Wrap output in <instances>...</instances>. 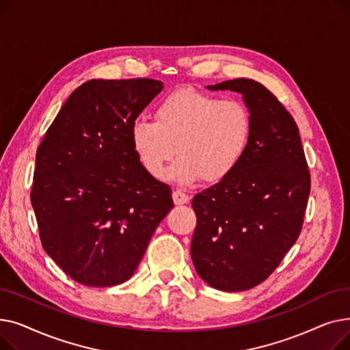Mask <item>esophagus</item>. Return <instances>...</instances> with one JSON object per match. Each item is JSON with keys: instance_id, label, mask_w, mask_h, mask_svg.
Wrapping results in <instances>:
<instances>
[{"instance_id": "esophagus-1", "label": "esophagus", "mask_w": 350, "mask_h": 350, "mask_svg": "<svg viewBox=\"0 0 350 350\" xmlns=\"http://www.w3.org/2000/svg\"><path fill=\"white\" fill-rule=\"evenodd\" d=\"M173 201H174V204H177V206L187 204L190 201V196L186 194L183 190H174L173 191Z\"/></svg>"}]
</instances>
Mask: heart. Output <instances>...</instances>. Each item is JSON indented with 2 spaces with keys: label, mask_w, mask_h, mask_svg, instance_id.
Here are the masks:
<instances>
[{
  "label": "heart",
  "mask_w": 350,
  "mask_h": 350,
  "mask_svg": "<svg viewBox=\"0 0 350 350\" xmlns=\"http://www.w3.org/2000/svg\"><path fill=\"white\" fill-rule=\"evenodd\" d=\"M154 119H136L131 127L133 150L153 177H161L165 164L178 153L167 178L221 181L241 164L251 143L252 118L244 103L193 89L164 98Z\"/></svg>",
  "instance_id": "b5f03b06"
}]
</instances>
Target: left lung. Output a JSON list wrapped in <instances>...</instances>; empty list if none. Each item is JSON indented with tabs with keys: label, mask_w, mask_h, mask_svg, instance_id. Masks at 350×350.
I'll return each instance as SVG.
<instances>
[{
	"label": "left lung",
	"mask_w": 350,
	"mask_h": 350,
	"mask_svg": "<svg viewBox=\"0 0 350 350\" xmlns=\"http://www.w3.org/2000/svg\"><path fill=\"white\" fill-rule=\"evenodd\" d=\"M207 88L240 92L252 136L237 170L191 201V260L213 288L245 291L264 282L298 240L310 173L295 120L264 85L238 78Z\"/></svg>",
	"instance_id": "left-lung-1"
}]
</instances>
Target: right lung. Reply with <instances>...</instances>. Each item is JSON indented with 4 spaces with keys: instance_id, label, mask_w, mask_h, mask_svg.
Returning <instances> with one entry per match:
<instances>
[{
    "instance_id": "obj_1",
    "label": "right lung",
    "mask_w": 350,
    "mask_h": 350,
    "mask_svg": "<svg viewBox=\"0 0 350 350\" xmlns=\"http://www.w3.org/2000/svg\"><path fill=\"white\" fill-rule=\"evenodd\" d=\"M161 89L147 78L90 79L36 150L31 203L42 247L82 285L131 278L174 207L170 187L144 170L131 140L132 123Z\"/></svg>"
}]
</instances>
